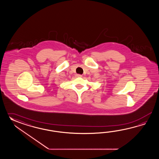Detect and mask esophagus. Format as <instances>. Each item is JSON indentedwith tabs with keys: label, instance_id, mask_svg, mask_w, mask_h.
Segmentation results:
<instances>
[{
	"label": "esophagus",
	"instance_id": "34e87169",
	"mask_svg": "<svg viewBox=\"0 0 159 159\" xmlns=\"http://www.w3.org/2000/svg\"><path fill=\"white\" fill-rule=\"evenodd\" d=\"M76 77H82V75H76Z\"/></svg>",
	"mask_w": 159,
	"mask_h": 159
}]
</instances>
